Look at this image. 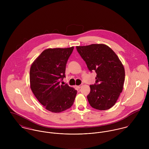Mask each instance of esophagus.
I'll return each instance as SVG.
<instances>
[{"label":"esophagus","mask_w":149,"mask_h":149,"mask_svg":"<svg viewBox=\"0 0 149 149\" xmlns=\"http://www.w3.org/2000/svg\"><path fill=\"white\" fill-rule=\"evenodd\" d=\"M82 86H83V85H79V86H77V88L78 89H80V88H81Z\"/></svg>","instance_id":"obj_1"}]
</instances>
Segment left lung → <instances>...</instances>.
<instances>
[{"label": "left lung", "mask_w": 149, "mask_h": 149, "mask_svg": "<svg viewBox=\"0 0 149 149\" xmlns=\"http://www.w3.org/2000/svg\"><path fill=\"white\" fill-rule=\"evenodd\" d=\"M88 69L97 74L96 83L90 85L87 96L90 106L99 110L113 106L123 89L125 68L116 53L106 45L76 46Z\"/></svg>", "instance_id": "obj_1"}]
</instances>
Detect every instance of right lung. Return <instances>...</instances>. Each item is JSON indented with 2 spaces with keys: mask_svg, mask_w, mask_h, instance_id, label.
I'll list each match as a JSON object with an SVG mask.
<instances>
[{
  "mask_svg": "<svg viewBox=\"0 0 149 149\" xmlns=\"http://www.w3.org/2000/svg\"><path fill=\"white\" fill-rule=\"evenodd\" d=\"M73 49H47L30 67V88L39 102L50 112H61L74 103L77 91L68 84H60L65 77L66 65Z\"/></svg>",
  "mask_w": 149,
  "mask_h": 149,
  "instance_id": "add662e5",
  "label": "right lung"
}]
</instances>
